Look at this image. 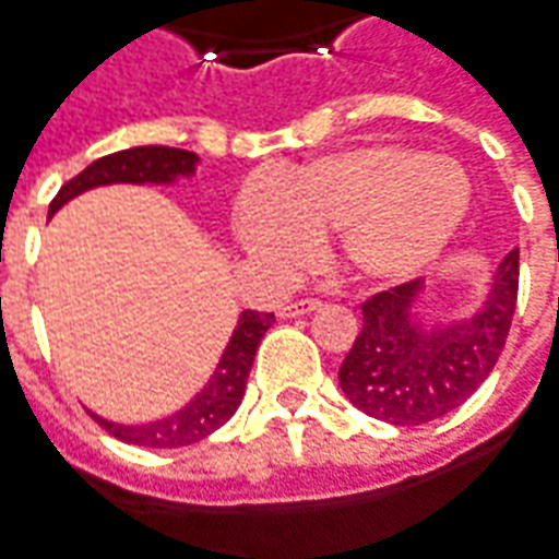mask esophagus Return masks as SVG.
Masks as SVG:
<instances>
[{"instance_id":"esophagus-1","label":"esophagus","mask_w":559,"mask_h":559,"mask_svg":"<svg viewBox=\"0 0 559 559\" xmlns=\"http://www.w3.org/2000/svg\"><path fill=\"white\" fill-rule=\"evenodd\" d=\"M320 299H296V302H287V306L278 308L281 318H299V314H311L318 311Z\"/></svg>"}]
</instances>
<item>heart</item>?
<instances>
[{"label": "heart", "mask_w": 559, "mask_h": 559, "mask_svg": "<svg viewBox=\"0 0 559 559\" xmlns=\"http://www.w3.org/2000/svg\"><path fill=\"white\" fill-rule=\"evenodd\" d=\"M472 202L469 175L405 144H360L308 163L275 190H248L239 239L260 260L299 266L335 239L360 281L396 284L427 272L454 241Z\"/></svg>", "instance_id": "heart-1"}]
</instances>
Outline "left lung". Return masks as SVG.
Returning a JSON list of instances; mask_svg holds the SVG:
<instances>
[{
    "mask_svg": "<svg viewBox=\"0 0 559 559\" xmlns=\"http://www.w3.org/2000/svg\"><path fill=\"white\" fill-rule=\"evenodd\" d=\"M518 302V251H511L466 318L427 314L424 284L408 281L362 302V330L338 369V384L362 415L420 427L460 408L493 372Z\"/></svg>",
    "mask_w": 559,
    "mask_h": 559,
    "instance_id": "left-lung-1",
    "label": "left lung"
}]
</instances>
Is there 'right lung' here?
Segmentation results:
<instances>
[{
	"label": "right lung",
	"mask_w": 559,
	"mask_h": 559,
	"mask_svg": "<svg viewBox=\"0 0 559 559\" xmlns=\"http://www.w3.org/2000/svg\"><path fill=\"white\" fill-rule=\"evenodd\" d=\"M199 157L193 151L181 147H166V144H142V147H127L108 157H99L90 163L87 169L75 175L69 185L60 187V193L53 197L48 209V221L60 212L69 199L87 193L93 187L108 185H175L178 178H193L197 175ZM275 314L272 311H241L236 330L226 342L224 354L217 369L209 378V384L199 390L185 408H178L175 415L159 417L151 424H111L99 415L96 424L108 429L115 439L127 444H142V448H185V444L202 442L205 436H212L214 429H221L236 415L241 405L245 388H248V374H251L253 357L260 338L266 335Z\"/></svg>",
	"instance_id": "obj_1"
}]
</instances>
